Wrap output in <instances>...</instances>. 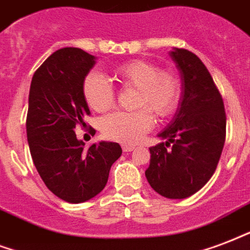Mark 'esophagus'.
<instances>
[{
  "label": "esophagus",
  "mask_w": 250,
  "mask_h": 250,
  "mask_svg": "<svg viewBox=\"0 0 250 250\" xmlns=\"http://www.w3.org/2000/svg\"><path fill=\"white\" fill-rule=\"evenodd\" d=\"M135 149V146H123V152H132Z\"/></svg>",
  "instance_id": "34e87169"
}]
</instances>
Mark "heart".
<instances>
[{
    "label": "heart",
    "instance_id": "1",
    "mask_svg": "<svg viewBox=\"0 0 250 250\" xmlns=\"http://www.w3.org/2000/svg\"><path fill=\"white\" fill-rule=\"evenodd\" d=\"M118 83L125 87H136V111H115L101 122V132L115 142L135 144L153 127V117L167 118L180 104L181 83L170 69H159L155 62L143 59L129 60L114 69ZM83 94L87 106L104 112L115 100V89L100 73L91 72L83 79Z\"/></svg>",
    "mask_w": 250,
    "mask_h": 250
}]
</instances>
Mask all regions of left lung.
Segmentation results:
<instances>
[{
    "label": "left lung",
    "instance_id": "left-lung-1",
    "mask_svg": "<svg viewBox=\"0 0 250 250\" xmlns=\"http://www.w3.org/2000/svg\"><path fill=\"white\" fill-rule=\"evenodd\" d=\"M182 77L180 108L159 136L165 143L149 148L146 177L156 193L182 199L197 193L216 170L226 142V111L208 69L185 48L170 52Z\"/></svg>",
    "mask_w": 250,
    "mask_h": 250
}]
</instances>
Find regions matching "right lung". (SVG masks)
<instances>
[{
  "label": "right lung",
  "mask_w": 250,
  "mask_h": 250,
  "mask_svg": "<svg viewBox=\"0 0 250 250\" xmlns=\"http://www.w3.org/2000/svg\"><path fill=\"white\" fill-rule=\"evenodd\" d=\"M94 64L95 57L83 49H59L36 69L30 86L26 129L32 161L45 186L69 203L100 194L122 155L111 142L85 149L74 133L90 115L83 83Z\"/></svg>",
  "instance_id": "1"
}]
</instances>
